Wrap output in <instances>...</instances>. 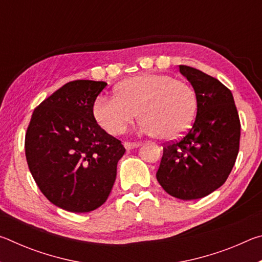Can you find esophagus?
<instances>
[{
  "label": "esophagus",
  "mask_w": 262,
  "mask_h": 262,
  "mask_svg": "<svg viewBox=\"0 0 262 262\" xmlns=\"http://www.w3.org/2000/svg\"><path fill=\"white\" fill-rule=\"evenodd\" d=\"M137 145H139V143L137 142H123V147H125L127 150L129 149H133V148H136Z\"/></svg>",
  "instance_id": "1"
}]
</instances>
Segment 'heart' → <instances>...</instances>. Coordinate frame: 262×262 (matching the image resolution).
<instances>
[{
	"label": "heart",
	"instance_id": "heart-1",
	"mask_svg": "<svg viewBox=\"0 0 262 262\" xmlns=\"http://www.w3.org/2000/svg\"><path fill=\"white\" fill-rule=\"evenodd\" d=\"M196 96L186 82L170 75L142 74L127 78L115 96H100L94 117L111 135H119L134 120L136 111L142 132L171 140L188 129L196 112Z\"/></svg>",
	"mask_w": 262,
	"mask_h": 262
}]
</instances>
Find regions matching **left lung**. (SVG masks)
<instances>
[{"instance_id": "left-lung-1", "label": "left lung", "mask_w": 262, "mask_h": 262, "mask_svg": "<svg viewBox=\"0 0 262 262\" xmlns=\"http://www.w3.org/2000/svg\"><path fill=\"white\" fill-rule=\"evenodd\" d=\"M179 69L194 88L196 117L180 140L164 144L156 177L172 196L195 200L227 181L239 151L241 120L224 84L188 66Z\"/></svg>"}]
</instances>
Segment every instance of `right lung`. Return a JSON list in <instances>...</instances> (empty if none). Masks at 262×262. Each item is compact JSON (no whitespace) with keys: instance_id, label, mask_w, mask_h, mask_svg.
Instances as JSON below:
<instances>
[{"instance_id":"1","label":"right lung","mask_w":262,"mask_h":262,"mask_svg":"<svg viewBox=\"0 0 262 262\" xmlns=\"http://www.w3.org/2000/svg\"><path fill=\"white\" fill-rule=\"evenodd\" d=\"M105 82L78 79L34 108L25 134L31 174L53 205L72 212L95 210L107 200L126 149L94 117Z\"/></svg>"}]
</instances>
